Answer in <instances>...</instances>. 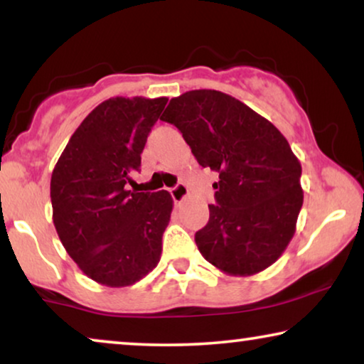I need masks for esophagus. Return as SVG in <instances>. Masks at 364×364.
Masks as SVG:
<instances>
[{"mask_svg": "<svg viewBox=\"0 0 364 364\" xmlns=\"http://www.w3.org/2000/svg\"><path fill=\"white\" fill-rule=\"evenodd\" d=\"M171 196L176 203H182L188 197V188L183 183H178L173 188H171Z\"/></svg>", "mask_w": 364, "mask_h": 364, "instance_id": "esophagus-1", "label": "esophagus"}]
</instances>
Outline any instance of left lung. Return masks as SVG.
I'll return each instance as SVG.
<instances>
[{"mask_svg":"<svg viewBox=\"0 0 364 364\" xmlns=\"http://www.w3.org/2000/svg\"><path fill=\"white\" fill-rule=\"evenodd\" d=\"M162 121L182 132L202 167L218 172L215 205L196 233L202 257L230 277L273 265L295 235L301 164L285 136L238 99L196 89L171 99Z\"/></svg>","mask_w":364,"mask_h":364,"instance_id":"left-lung-1","label":"left lung"}]
</instances>
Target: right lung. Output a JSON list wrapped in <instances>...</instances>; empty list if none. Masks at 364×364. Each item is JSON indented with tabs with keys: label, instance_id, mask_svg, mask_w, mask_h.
<instances>
[{
	"label": "right lung",
	"instance_id": "add662e5",
	"mask_svg": "<svg viewBox=\"0 0 364 364\" xmlns=\"http://www.w3.org/2000/svg\"><path fill=\"white\" fill-rule=\"evenodd\" d=\"M167 97H111L87 114L51 176L53 222L84 275L121 288L157 267L173 200L167 191L131 192L134 172Z\"/></svg>",
	"mask_w": 364,
	"mask_h": 364
}]
</instances>
